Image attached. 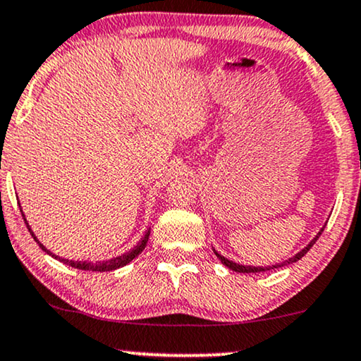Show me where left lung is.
I'll return each mask as SVG.
<instances>
[{"label":"left lung","instance_id":"obj_1","mask_svg":"<svg viewBox=\"0 0 361 361\" xmlns=\"http://www.w3.org/2000/svg\"><path fill=\"white\" fill-rule=\"evenodd\" d=\"M324 232V228H322L320 232H318V235L313 238V240L308 243V245L305 247V249L303 250H300L298 252L297 255H293L292 259H288V260H285L283 264H275V265H272V267H250V265H240V264H235V262H232V260H228V259H226V257L224 255H221V254H217V252H215V255L219 257V259H221V262L226 267H228V269L231 270H233V272H238V274H257V272H265V270H272V269H280V267H285V265H290V264H293V262H298L302 259L303 255L307 254L308 250L312 249L313 247V243H315L317 240H318V237H320V233Z\"/></svg>","mask_w":361,"mask_h":361}]
</instances>
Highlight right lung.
I'll return each instance as SVG.
<instances>
[{
	"label": "right lung",
	"instance_id": "obj_1",
	"mask_svg": "<svg viewBox=\"0 0 361 361\" xmlns=\"http://www.w3.org/2000/svg\"><path fill=\"white\" fill-rule=\"evenodd\" d=\"M23 219H25V214H23ZM25 222H26V219H25ZM26 226H27V222H26ZM27 228H30V226H27ZM30 232H31L32 238H35V240H36L37 243H39L41 249H43L44 252H48V254H49L51 257H54V259H58L59 262H63V264H66V265H69V267H74V269H79V270H86V272H111V270L121 269V267L128 265L130 260H134L135 257H137V255L140 254V252L146 249L147 240H149V233H151V228H149V231L146 232V235H144L142 240H140V242L137 243V245L134 247V249H130L129 252H126V254L119 255V257H114V259H111V260H102V262H87V260H86V262H81V260L78 262V260L63 259V257H58V255L51 254V252H49L48 249H46L43 243L37 240L36 235H35V233H32L31 228H30Z\"/></svg>",
	"mask_w": 361,
	"mask_h": 361
}]
</instances>
